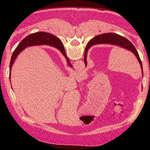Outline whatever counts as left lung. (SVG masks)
<instances>
[{
  "mask_svg": "<svg viewBox=\"0 0 150 150\" xmlns=\"http://www.w3.org/2000/svg\"><path fill=\"white\" fill-rule=\"evenodd\" d=\"M57 45L59 46H61L62 47H63V45L61 41L57 37ZM97 44H109L111 45H115L117 46L123 48H125L127 50H129V51L132 52L137 57L142 69V73L143 76V69H142V62L141 61L139 56L138 54V53L137 50H136L135 46L133 45V44L131 41H129L126 38L115 34L113 33H104L100 35H98L96 37H94L93 38H92L88 43V45L85 48V54H84V62L85 64V67L87 66V51L88 48L93 45H97Z\"/></svg>",
  "mask_w": 150,
  "mask_h": 150,
  "instance_id": "obj_1",
  "label": "left lung"
}]
</instances>
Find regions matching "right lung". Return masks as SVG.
<instances>
[{"label":"right lung","mask_w":150,"mask_h":150,"mask_svg":"<svg viewBox=\"0 0 150 150\" xmlns=\"http://www.w3.org/2000/svg\"><path fill=\"white\" fill-rule=\"evenodd\" d=\"M56 38L57 37L53 34L45 32H39L30 34L21 41L20 43L17 46V47L16 48V49L13 52L11 57L9 65V79L11 80V73L12 67L17 56L21 51L23 50V49H24L27 47L34 45H40L46 44L58 49L67 59L68 63V65L71 67H72L69 59L67 57L66 55L65 48H64V47H62L61 46H59L58 45H57V41Z\"/></svg>","instance_id":"add662e5"}]
</instances>
